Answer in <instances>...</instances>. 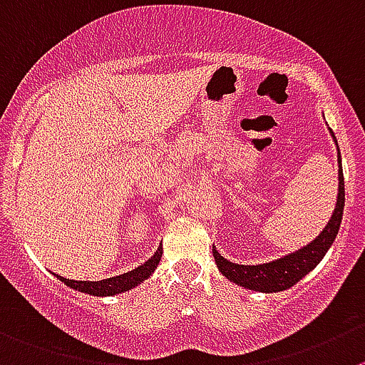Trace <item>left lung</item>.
I'll list each match as a JSON object with an SVG mask.
<instances>
[{
    "label": "left lung",
    "mask_w": 365,
    "mask_h": 365,
    "mask_svg": "<svg viewBox=\"0 0 365 365\" xmlns=\"http://www.w3.org/2000/svg\"><path fill=\"white\" fill-rule=\"evenodd\" d=\"M328 130L336 145L335 134H333L329 127ZM336 163H339V193H336L335 210H333V215L328 220V224L324 225V229H322L321 235L315 240L301 247L299 251L290 252V255L274 259V262L259 263V265H238V263H232L225 259L217 251V247H213L215 263H217L222 276H225L229 281L247 290L274 294L290 289L297 281L303 279L308 272H312L321 263V259L324 258V255L333 245L336 235H339V229H341L342 213H344V175H342V159L339 145H336Z\"/></svg>",
    "instance_id": "obj_1"
}]
</instances>
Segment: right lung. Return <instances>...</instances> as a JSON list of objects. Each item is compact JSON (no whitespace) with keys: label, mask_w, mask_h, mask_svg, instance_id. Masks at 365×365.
Returning a JSON list of instances; mask_svg holds the SVG:
<instances>
[{"label":"right lung","mask_w":365,"mask_h":365,"mask_svg":"<svg viewBox=\"0 0 365 365\" xmlns=\"http://www.w3.org/2000/svg\"><path fill=\"white\" fill-rule=\"evenodd\" d=\"M161 256H163V245L161 247H158V251L154 252V256H152L148 262H145L143 265H140L138 269L130 270V272H125L116 277H107V279H102V281H75V279H66V277H61V276H57V279H61L62 283L68 284L69 289L89 294V296H96V297L116 296V294L128 292V290L136 289L138 284H141L145 279H148V277L154 274V270L158 269L159 262H161Z\"/></svg>","instance_id":"add662e5"}]
</instances>
